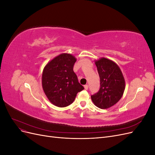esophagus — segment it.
Wrapping results in <instances>:
<instances>
[{
  "instance_id": "esophagus-1",
  "label": "esophagus",
  "mask_w": 155,
  "mask_h": 155,
  "mask_svg": "<svg viewBox=\"0 0 155 155\" xmlns=\"http://www.w3.org/2000/svg\"><path fill=\"white\" fill-rule=\"evenodd\" d=\"M84 87H85V90H88V85H85V86H84Z\"/></svg>"
}]
</instances>
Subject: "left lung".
<instances>
[{
  "label": "left lung",
  "mask_w": 155,
  "mask_h": 155,
  "mask_svg": "<svg viewBox=\"0 0 155 155\" xmlns=\"http://www.w3.org/2000/svg\"><path fill=\"white\" fill-rule=\"evenodd\" d=\"M95 64L100 79V88L91 95V99L97 107L107 109L121 99L125 90V79L120 68L112 61L101 58Z\"/></svg>",
  "instance_id": "obj_1"
}]
</instances>
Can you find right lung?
<instances>
[{"instance_id": "1", "label": "right lung", "mask_w": 155, "mask_h": 155, "mask_svg": "<svg viewBox=\"0 0 155 155\" xmlns=\"http://www.w3.org/2000/svg\"><path fill=\"white\" fill-rule=\"evenodd\" d=\"M76 59L71 54H61L46 65L42 76L45 94L51 104L64 107L72 104L77 94L84 89L73 68Z\"/></svg>"}]
</instances>
